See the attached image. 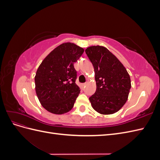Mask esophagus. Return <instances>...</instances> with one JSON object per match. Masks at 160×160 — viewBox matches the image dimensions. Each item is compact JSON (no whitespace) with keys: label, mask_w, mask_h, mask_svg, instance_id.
I'll list each match as a JSON object with an SVG mask.
<instances>
[{"label":"esophagus","mask_w":160,"mask_h":160,"mask_svg":"<svg viewBox=\"0 0 160 160\" xmlns=\"http://www.w3.org/2000/svg\"><path fill=\"white\" fill-rule=\"evenodd\" d=\"M85 86H86V83L82 84V88H85Z\"/></svg>","instance_id":"1"}]
</instances>
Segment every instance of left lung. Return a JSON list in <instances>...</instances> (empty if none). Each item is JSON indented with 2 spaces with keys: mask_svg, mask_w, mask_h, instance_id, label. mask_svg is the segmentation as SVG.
<instances>
[{
  "mask_svg": "<svg viewBox=\"0 0 160 160\" xmlns=\"http://www.w3.org/2000/svg\"><path fill=\"white\" fill-rule=\"evenodd\" d=\"M85 52L94 67L97 86L89 98L92 108L103 115L118 112L126 103L132 86L126 69L105 47L91 46Z\"/></svg>",
  "mask_w": 160,
  "mask_h": 160,
  "instance_id": "left-lung-1",
  "label": "left lung"
}]
</instances>
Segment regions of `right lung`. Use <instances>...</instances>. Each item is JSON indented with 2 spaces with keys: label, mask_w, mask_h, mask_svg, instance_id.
Returning a JSON list of instances; mask_svg holds the SVG:
<instances>
[{
  "label": "right lung",
  "mask_w": 160,
  "mask_h": 160,
  "mask_svg": "<svg viewBox=\"0 0 160 160\" xmlns=\"http://www.w3.org/2000/svg\"><path fill=\"white\" fill-rule=\"evenodd\" d=\"M84 52L72 42H64L48 55L35 77V91L41 105L49 112L61 115L73 108L80 89L75 83L74 62Z\"/></svg>",
  "instance_id": "add662e5"
}]
</instances>
